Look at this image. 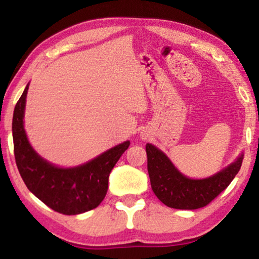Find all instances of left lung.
Segmentation results:
<instances>
[{"label":"left lung","instance_id":"obj_1","mask_svg":"<svg viewBox=\"0 0 259 259\" xmlns=\"http://www.w3.org/2000/svg\"><path fill=\"white\" fill-rule=\"evenodd\" d=\"M147 169L151 186L166 206L179 210H196L210 204L230 185L243 162L242 154L217 175L205 179H190L175 167L171 160L153 145H146Z\"/></svg>","mask_w":259,"mask_h":259}]
</instances>
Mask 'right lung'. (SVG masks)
Listing matches in <instances>:
<instances>
[{"label":"right lung","instance_id":"add662e5","mask_svg":"<svg viewBox=\"0 0 259 259\" xmlns=\"http://www.w3.org/2000/svg\"><path fill=\"white\" fill-rule=\"evenodd\" d=\"M28 84L13 116L14 154L24 184L34 196L59 213L80 214L100 205L107 193L108 177L130 146L118 145L86 164L61 168L42 159L30 146L23 126Z\"/></svg>","mask_w":259,"mask_h":259}]
</instances>
